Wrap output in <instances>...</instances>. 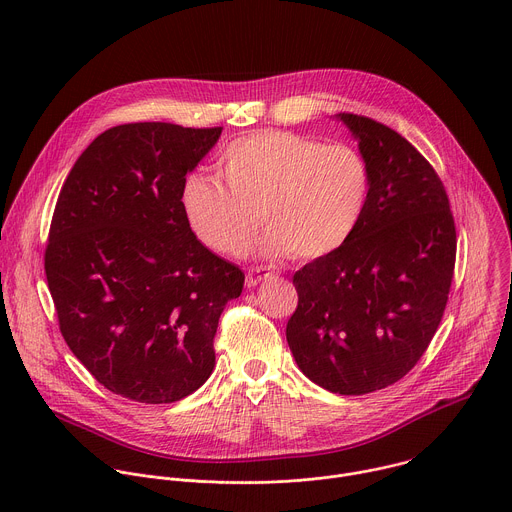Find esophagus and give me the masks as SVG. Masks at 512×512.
Here are the masks:
<instances>
[{"label":"esophagus","mask_w":512,"mask_h":512,"mask_svg":"<svg viewBox=\"0 0 512 512\" xmlns=\"http://www.w3.org/2000/svg\"><path fill=\"white\" fill-rule=\"evenodd\" d=\"M273 275H275V273H273L271 269H267V267H251V269L247 271L245 285H247V287H255L257 283L267 281V279H271Z\"/></svg>","instance_id":"obj_1"}]
</instances>
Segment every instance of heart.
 I'll list each match as a JSON object with an SVG mask.
<instances>
[{"label":"heart","mask_w":512,"mask_h":512,"mask_svg":"<svg viewBox=\"0 0 512 512\" xmlns=\"http://www.w3.org/2000/svg\"><path fill=\"white\" fill-rule=\"evenodd\" d=\"M225 184L192 174L180 194L194 237L241 257L263 223L267 255L314 261L338 251L358 229L371 196V168L356 148L265 129L235 139L218 158Z\"/></svg>","instance_id":"1"}]
</instances>
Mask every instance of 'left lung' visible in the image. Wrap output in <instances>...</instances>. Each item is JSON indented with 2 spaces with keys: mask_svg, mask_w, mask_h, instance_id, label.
I'll list each match as a JSON object with an SVG mask.
<instances>
[{
  "mask_svg": "<svg viewBox=\"0 0 512 512\" xmlns=\"http://www.w3.org/2000/svg\"><path fill=\"white\" fill-rule=\"evenodd\" d=\"M340 119L371 168L354 235L294 275L298 308L285 336L302 373L340 395L403 379L442 322L456 265V225L433 166L395 129Z\"/></svg>",
  "mask_w": 512,
  "mask_h": 512,
  "instance_id": "left-lung-1",
  "label": "left lung"
}]
</instances>
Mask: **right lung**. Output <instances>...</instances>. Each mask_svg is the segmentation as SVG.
<instances>
[{
	"label": "right lung",
	"mask_w": 512,
	"mask_h": 512,
	"mask_svg": "<svg viewBox=\"0 0 512 512\" xmlns=\"http://www.w3.org/2000/svg\"><path fill=\"white\" fill-rule=\"evenodd\" d=\"M223 127L125 123L93 139L66 176L44 269L58 328L111 393L160 405L214 367V334L245 273L208 251L182 212L186 174Z\"/></svg>",
	"instance_id": "right-lung-1"
}]
</instances>
